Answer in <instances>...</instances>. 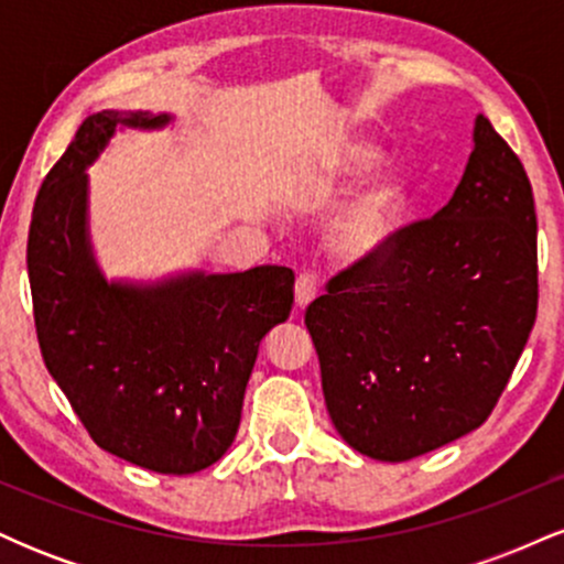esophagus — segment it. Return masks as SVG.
<instances>
[{
	"label": "esophagus",
	"instance_id": "1",
	"mask_svg": "<svg viewBox=\"0 0 564 564\" xmlns=\"http://www.w3.org/2000/svg\"><path fill=\"white\" fill-rule=\"evenodd\" d=\"M315 294H318V275H315V273H300V278H296V289H294L296 307H300V310L307 307V304L315 300Z\"/></svg>",
	"mask_w": 564,
	"mask_h": 564
}]
</instances>
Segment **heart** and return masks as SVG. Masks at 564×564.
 Masks as SVG:
<instances>
[{
  "label": "heart",
  "instance_id": "1",
  "mask_svg": "<svg viewBox=\"0 0 564 564\" xmlns=\"http://www.w3.org/2000/svg\"><path fill=\"white\" fill-rule=\"evenodd\" d=\"M381 159L379 145L364 138H349L339 145L334 174L341 185L364 177ZM411 212V187L403 172L381 170L336 212L326 230V251L341 264L377 260L405 228Z\"/></svg>",
  "mask_w": 564,
  "mask_h": 564
}]
</instances>
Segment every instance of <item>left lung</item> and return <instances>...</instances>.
<instances>
[{
    "mask_svg": "<svg viewBox=\"0 0 564 564\" xmlns=\"http://www.w3.org/2000/svg\"><path fill=\"white\" fill-rule=\"evenodd\" d=\"M535 228L528 174L480 113L448 204L304 313L349 448L408 462L490 416L535 323Z\"/></svg>",
    "mask_w": 564,
    "mask_h": 564,
    "instance_id": "left-lung-1",
    "label": "left lung"
}]
</instances>
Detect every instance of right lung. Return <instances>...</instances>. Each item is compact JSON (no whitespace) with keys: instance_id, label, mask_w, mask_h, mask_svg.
I'll return each mask as SVG.
<instances>
[{"instance_id":"1","label":"right lung","mask_w":564,"mask_h":564,"mask_svg":"<svg viewBox=\"0 0 564 564\" xmlns=\"http://www.w3.org/2000/svg\"><path fill=\"white\" fill-rule=\"evenodd\" d=\"M172 121L87 116L39 191L25 262L44 366L95 443L134 467L193 475L236 440L260 341L291 313L294 273L260 264L108 281L89 232L87 170L121 129Z\"/></svg>"}]
</instances>
